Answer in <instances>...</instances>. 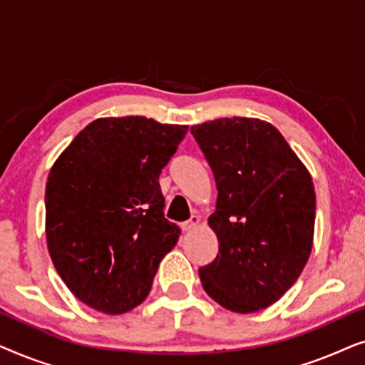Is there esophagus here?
I'll list each match as a JSON object with an SVG mask.
<instances>
[{"label": "esophagus", "instance_id": "obj_1", "mask_svg": "<svg viewBox=\"0 0 365 365\" xmlns=\"http://www.w3.org/2000/svg\"><path fill=\"white\" fill-rule=\"evenodd\" d=\"M199 221H201V219H199V216H191V219H189V221H184L181 224V229H182V231H191V229H194V227L197 226Z\"/></svg>", "mask_w": 365, "mask_h": 365}]
</instances>
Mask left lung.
<instances>
[{"label":"left lung","instance_id":"1","mask_svg":"<svg viewBox=\"0 0 365 365\" xmlns=\"http://www.w3.org/2000/svg\"><path fill=\"white\" fill-rule=\"evenodd\" d=\"M212 169L219 252L199 269L204 291L232 312L279 301L312 249V178L282 134L256 118H221L191 128Z\"/></svg>","mask_w":365,"mask_h":365}]
</instances>
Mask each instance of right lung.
<instances>
[{
  "label": "right lung",
  "mask_w": 365,
  "mask_h": 365,
  "mask_svg": "<svg viewBox=\"0 0 365 365\" xmlns=\"http://www.w3.org/2000/svg\"><path fill=\"white\" fill-rule=\"evenodd\" d=\"M187 126L144 116L89 123L46 182V241L69 291L104 314L139 306L179 229L164 217L159 174Z\"/></svg>",
  "instance_id": "obj_1"
}]
</instances>
